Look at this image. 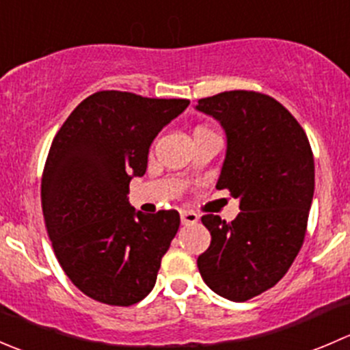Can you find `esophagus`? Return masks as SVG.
I'll list each match as a JSON object with an SVG mask.
<instances>
[{"instance_id": "34e87169", "label": "esophagus", "mask_w": 350, "mask_h": 350, "mask_svg": "<svg viewBox=\"0 0 350 350\" xmlns=\"http://www.w3.org/2000/svg\"><path fill=\"white\" fill-rule=\"evenodd\" d=\"M181 224L183 225H193L198 221V215L195 211H189V210H181Z\"/></svg>"}]
</instances>
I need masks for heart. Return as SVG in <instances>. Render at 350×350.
Segmentation results:
<instances>
[{
    "label": "heart",
    "instance_id": "heart-1",
    "mask_svg": "<svg viewBox=\"0 0 350 350\" xmlns=\"http://www.w3.org/2000/svg\"><path fill=\"white\" fill-rule=\"evenodd\" d=\"M203 132H211V130L204 129V126H198V129L195 130V133H203Z\"/></svg>",
    "mask_w": 350,
    "mask_h": 350
}]
</instances>
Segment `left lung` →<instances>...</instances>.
Wrapping results in <instances>:
<instances>
[{"mask_svg": "<svg viewBox=\"0 0 350 350\" xmlns=\"http://www.w3.org/2000/svg\"><path fill=\"white\" fill-rule=\"evenodd\" d=\"M227 133L218 189L241 200L234 221L203 215L211 243L198 257L217 295L247 301L288 273L305 241L315 162L303 126L280 101L257 91H225L198 100Z\"/></svg>", "mask_w": 350, "mask_h": 350, "instance_id": "obj_1", "label": "left lung"}]
</instances>
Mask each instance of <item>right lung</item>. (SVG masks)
I'll list each match as a JSON object with an SVG mask.
<instances>
[{
  "label": "right lung",
  "instance_id": "right-lung-1",
  "mask_svg": "<svg viewBox=\"0 0 350 350\" xmlns=\"http://www.w3.org/2000/svg\"><path fill=\"white\" fill-rule=\"evenodd\" d=\"M189 100L98 91L81 101L52 140L42 174V210L54 254L90 298L130 306L152 291L179 228L176 210L154 215L126 201L149 147Z\"/></svg>",
  "mask_w": 350,
  "mask_h": 350
}]
</instances>
